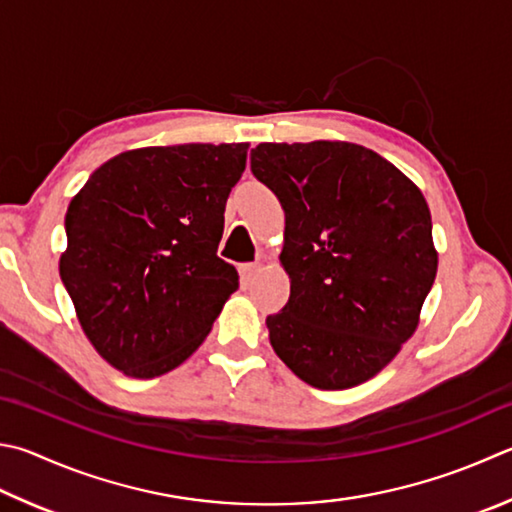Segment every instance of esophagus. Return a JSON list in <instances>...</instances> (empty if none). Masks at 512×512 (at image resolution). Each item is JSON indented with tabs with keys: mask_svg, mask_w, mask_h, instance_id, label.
<instances>
[{
	"mask_svg": "<svg viewBox=\"0 0 512 512\" xmlns=\"http://www.w3.org/2000/svg\"><path fill=\"white\" fill-rule=\"evenodd\" d=\"M257 271H259L257 264H241L239 266V275H241V280H244V282L253 280V277L257 275Z\"/></svg>",
	"mask_w": 512,
	"mask_h": 512,
	"instance_id": "obj_1",
	"label": "esophagus"
}]
</instances>
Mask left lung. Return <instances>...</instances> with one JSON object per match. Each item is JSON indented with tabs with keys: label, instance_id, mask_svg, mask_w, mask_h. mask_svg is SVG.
I'll list each match as a JSON object with an SVG mask.
<instances>
[{
	"label": "left lung",
	"instance_id": "left-lung-1",
	"mask_svg": "<svg viewBox=\"0 0 512 512\" xmlns=\"http://www.w3.org/2000/svg\"><path fill=\"white\" fill-rule=\"evenodd\" d=\"M250 170L280 199L291 295L268 338L297 378L347 389L374 378L416 331L436 277L421 190L345 141L259 143Z\"/></svg>",
	"mask_w": 512,
	"mask_h": 512
}]
</instances>
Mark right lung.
Wrapping results in <instances>:
<instances>
[{"instance_id": "obj_1", "label": "right lung", "mask_w": 512, "mask_h": 512, "mask_svg": "<svg viewBox=\"0 0 512 512\" xmlns=\"http://www.w3.org/2000/svg\"><path fill=\"white\" fill-rule=\"evenodd\" d=\"M246 152L248 143L129 150L71 199L60 277L111 367L134 378L179 367L239 288L217 248Z\"/></svg>"}]
</instances>
